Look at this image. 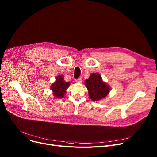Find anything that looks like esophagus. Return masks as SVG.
I'll use <instances>...</instances> for the list:
<instances>
[{
  "label": "esophagus",
  "mask_w": 157,
  "mask_h": 157,
  "mask_svg": "<svg viewBox=\"0 0 157 157\" xmlns=\"http://www.w3.org/2000/svg\"><path fill=\"white\" fill-rule=\"evenodd\" d=\"M76 81L77 82H78V83H81V82H82V78H78V79H76Z\"/></svg>",
  "instance_id": "34e87169"
}]
</instances>
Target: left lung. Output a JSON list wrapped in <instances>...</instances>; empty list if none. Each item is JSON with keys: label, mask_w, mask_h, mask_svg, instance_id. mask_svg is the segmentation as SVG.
I'll list each match as a JSON object with an SVG mask.
<instances>
[{"label": "left lung", "mask_w": 157, "mask_h": 157, "mask_svg": "<svg viewBox=\"0 0 157 157\" xmlns=\"http://www.w3.org/2000/svg\"><path fill=\"white\" fill-rule=\"evenodd\" d=\"M88 95L91 100L98 101L106 97L111 90L110 86L104 82L98 73H92L88 79L85 81Z\"/></svg>", "instance_id": "8db88e82"}]
</instances>
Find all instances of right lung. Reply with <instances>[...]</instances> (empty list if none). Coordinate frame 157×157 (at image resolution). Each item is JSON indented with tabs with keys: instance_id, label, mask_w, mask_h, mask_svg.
Listing matches in <instances>:
<instances>
[{
	"instance_id": "obj_1",
	"label": "right lung",
	"mask_w": 157,
	"mask_h": 157,
	"mask_svg": "<svg viewBox=\"0 0 157 157\" xmlns=\"http://www.w3.org/2000/svg\"><path fill=\"white\" fill-rule=\"evenodd\" d=\"M71 85V82H66L64 79V76L59 75L56 78V81L51 85L50 89L52 94L57 98H64L66 95L67 89Z\"/></svg>"
}]
</instances>
